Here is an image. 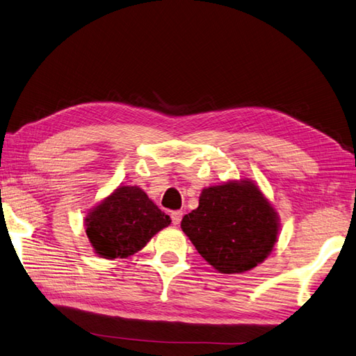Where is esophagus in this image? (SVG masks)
I'll list each match as a JSON object with an SVG mask.
<instances>
[{"mask_svg": "<svg viewBox=\"0 0 356 356\" xmlns=\"http://www.w3.org/2000/svg\"><path fill=\"white\" fill-rule=\"evenodd\" d=\"M183 211H179V210H177V211H172L170 213V219H172V223L173 225H179L181 223V219H183Z\"/></svg>", "mask_w": 356, "mask_h": 356, "instance_id": "obj_1", "label": "esophagus"}]
</instances>
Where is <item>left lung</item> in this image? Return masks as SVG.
<instances>
[{
    "instance_id": "1",
    "label": "left lung",
    "mask_w": 356,
    "mask_h": 356,
    "mask_svg": "<svg viewBox=\"0 0 356 356\" xmlns=\"http://www.w3.org/2000/svg\"><path fill=\"white\" fill-rule=\"evenodd\" d=\"M181 228L220 273H243L263 263L278 237V214L250 181L204 188Z\"/></svg>"
}]
</instances>
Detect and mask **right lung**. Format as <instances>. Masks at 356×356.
Masks as SVG:
<instances>
[{"label":"right lung","instance_id":"1","mask_svg":"<svg viewBox=\"0 0 356 356\" xmlns=\"http://www.w3.org/2000/svg\"><path fill=\"white\" fill-rule=\"evenodd\" d=\"M170 218L142 188L118 187L86 218V234L95 252L104 258H127L138 252Z\"/></svg>","mask_w":356,"mask_h":356}]
</instances>
